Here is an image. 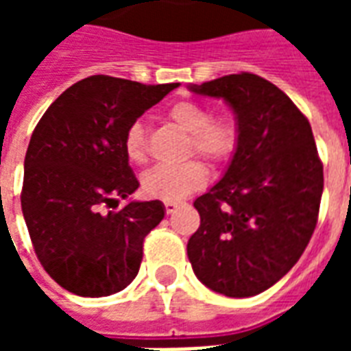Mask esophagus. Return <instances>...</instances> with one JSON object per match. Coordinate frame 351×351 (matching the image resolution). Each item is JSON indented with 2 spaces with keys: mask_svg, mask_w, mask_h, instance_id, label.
I'll return each instance as SVG.
<instances>
[{
  "mask_svg": "<svg viewBox=\"0 0 351 351\" xmlns=\"http://www.w3.org/2000/svg\"><path fill=\"white\" fill-rule=\"evenodd\" d=\"M176 205H178V201H165V208H167V214L173 213Z\"/></svg>",
  "mask_w": 351,
  "mask_h": 351,
  "instance_id": "1",
  "label": "esophagus"
}]
</instances>
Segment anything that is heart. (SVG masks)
Here are the masks:
<instances>
[{"instance_id":"heart-1","label":"heart","mask_w":351,"mask_h":351,"mask_svg":"<svg viewBox=\"0 0 351 351\" xmlns=\"http://www.w3.org/2000/svg\"><path fill=\"white\" fill-rule=\"evenodd\" d=\"M169 120L190 135L191 150L210 163H221L237 146V128L228 116H210V110L195 101H180L169 108ZM125 158L141 165L146 161V131L143 122H133L123 135ZM208 178L199 161L182 165H158L141 176L146 195L163 201H178L203 188Z\"/></svg>"}]
</instances>
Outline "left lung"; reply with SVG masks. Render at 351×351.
<instances>
[{
  "label": "left lung",
  "mask_w": 351,
  "mask_h": 351,
  "mask_svg": "<svg viewBox=\"0 0 351 351\" xmlns=\"http://www.w3.org/2000/svg\"><path fill=\"white\" fill-rule=\"evenodd\" d=\"M188 90L228 103L237 146L226 173L193 201V272L226 297H254L289 272L314 233L324 165L308 120L269 80L226 75Z\"/></svg>",
  "instance_id": "left-lung-1"
}]
</instances>
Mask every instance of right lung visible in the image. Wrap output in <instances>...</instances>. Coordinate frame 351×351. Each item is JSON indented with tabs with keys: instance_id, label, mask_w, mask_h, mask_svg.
<instances>
[{
	"instance_id": "obj_1",
	"label": "right lung",
	"mask_w": 351,
	"mask_h": 351,
	"mask_svg": "<svg viewBox=\"0 0 351 351\" xmlns=\"http://www.w3.org/2000/svg\"><path fill=\"white\" fill-rule=\"evenodd\" d=\"M176 86L93 75L67 88L37 123L24 160L22 214L45 271L67 291L107 297L137 276L145 237L165 206H118L138 188L123 135Z\"/></svg>"
}]
</instances>
